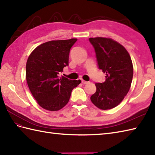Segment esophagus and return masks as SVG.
<instances>
[{
    "instance_id": "esophagus-1",
    "label": "esophagus",
    "mask_w": 155,
    "mask_h": 155,
    "mask_svg": "<svg viewBox=\"0 0 155 155\" xmlns=\"http://www.w3.org/2000/svg\"><path fill=\"white\" fill-rule=\"evenodd\" d=\"M88 83V82H87V81H86L81 80V83L83 84H87Z\"/></svg>"
}]
</instances>
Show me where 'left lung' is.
<instances>
[{
	"label": "left lung",
	"instance_id": "obj_1",
	"mask_svg": "<svg viewBox=\"0 0 155 155\" xmlns=\"http://www.w3.org/2000/svg\"><path fill=\"white\" fill-rule=\"evenodd\" d=\"M94 47L98 68L105 74L103 83H96V93L91 97L95 106L103 110L119 104L130 89L133 76V67L129 54L125 48L113 39L90 38Z\"/></svg>",
	"mask_w": 155,
	"mask_h": 155
}]
</instances>
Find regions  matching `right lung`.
Instances as JSON below:
<instances>
[{
  "label": "right lung",
  "mask_w": 155,
  "mask_h": 155,
  "mask_svg": "<svg viewBox=\"0 0 155 155\" xmlns=\"http://www.w3.org/2000/svg\"><path fill=\"white\" fill-rule=\"evenodd\" d=\"M77 38L51 41L39 45L28 57L26 78L29 89L38 104L46 110L56 111L64 107L71 92L81 83L63 76V68L68 66L69 52Z\"/></svg>",
  "instance_id": "obj_1"
}]
</instances>
